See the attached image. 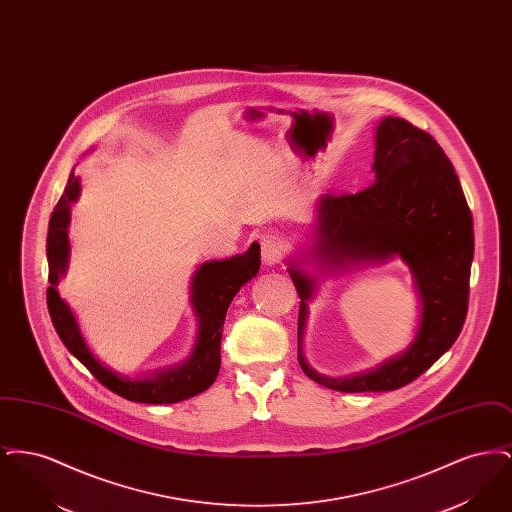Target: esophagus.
I'll return each instance as SVG.
<instances>
[{
  "label": "esophagus",
  "instance_id": "34e87169",
  "mask_svg": "<svg viewBox=\"0 0 512 512\" xmlns=\"http://www.w3.org/2000/svg\"><path fill=\"white\" fill-rule=\"evenodd\" d=\"M282 255H284V249H282V244L278 240L265 238L261 242V257H263V263L267 267H276L282 261Z\"/></svg>",
  "mask_w": 512,
  "mask_h": 512
}]
</instances>
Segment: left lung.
I'll use <instances>...</instances> for the list:
<instances>
[{"instance_id": "obj_1", "label": "left lung", "mask_w": 512, "mask_h": 512, "mask_svg": "<svg viewBox=\"0 0 512 512\" xmlns=\"http://www.w3.org/2000/svg\"><path fill=\"white\" fill-rule=\"evenodd\" d=\"M372 171L376 182L363 192L320 197L311 253L332 270L386 263L391 257L409 265L422 309L407 351L365 374H318L303 357L307 301L313 299L317 282L297 263H290L288 270L301 297L299 365L317 384L345 393L391 391L411 384L459 338L468 311L472 213L443 149L411 122L386 117L376 128Z\"/></svg>"}]
</instances>
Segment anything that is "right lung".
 <instances>
[{"mask_svg": "<svg viewBox=\"0 0 512 512\" xmlns=\"http://www.w3.org/2000/svg\"><path fill=\"white\" fill-rule=\"evenodd\" d=\"M80 194V180L71 172L65 194L55 205L48 228L49 288L48 309L51 322L65 347L86 366L107 390L128 401L163 405L178 403L207 390L219 376L220 338L226 311L247 280H251L261 267V245L251 247L236 257L224 261H209L195 270L192 278V305L197 317V341L190 359L184 365L155 372L146 380H130L99 363L80 334L78 322L71 307L59 297L57 282L69 265V222L71 203Z\"/></svg>", "mask_w": 512, "mask_h": 512, "instance_id": "1", "label": "right lung"}]
</instances>
